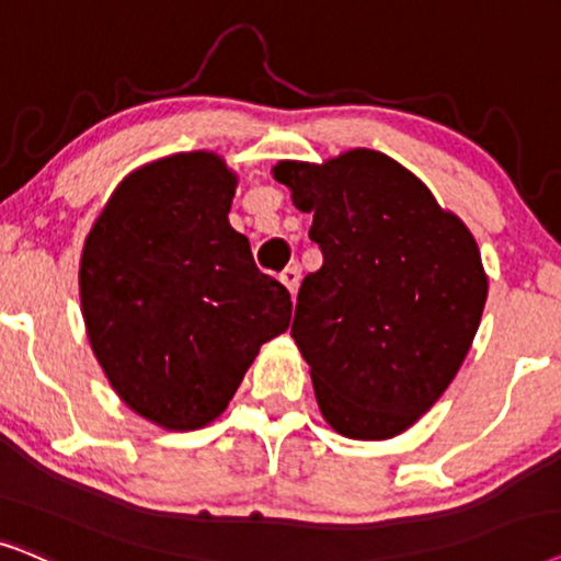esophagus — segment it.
Here are the masks:
<instances>
[{
    "label": "esophagus",
    "mask_w": 561,
    "mask_h": 561,
    "mask_svg": "<svg viewBox=\"0 0 561 561\" xmlns=\"http://www.w3.org/2000/svg\"><path fill=\"white\" fill-rule=\"evenodd\" d=\"M279 282L287 287L289 295H295L297 293V285H300V266H287L285 272H282Z\"/></svg>",
    "instance_id": "esophagus-1"
}]
</instances>
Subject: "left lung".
I'll return each instance as SVG.
<instances>
[{"label": "left lung", "mask_w": 561, "mask_h": 561, "mask_svg": "<svg viewBox=\"0 0 561 561\" xmlns=\"http://www.w3.org/2000/svg\"><path fill=\"white\" fill-rule=\"evenodd\" d=\"M272 174L312 215L323 251L293 323L320 413L356 442L398 436L446 392L480 328L488 274L474 236L413 171L369 148L279 161Z\"/></svg>", "instance_id": "8db88e82"}]
</instances>
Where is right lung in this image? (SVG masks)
<instances>
[{
  "label": "right lung",
  "mask_w": 561,
  "mask_h": 561,
  "mask_svg": "<svg viewBox=\"0 0 561 561\" xmlns=\"http://www.w3.org/2000/svg\"><path fill=\"white\" fill-rule=\"evenodd\" d=\"M238 176L222 156H163L130 171L89 230L79 264L87 339L117 398L167 431L228 408L293 300L230 226Z\"/></svg>",
  "instance_id": "right-lung-1"
}]
</instances>
